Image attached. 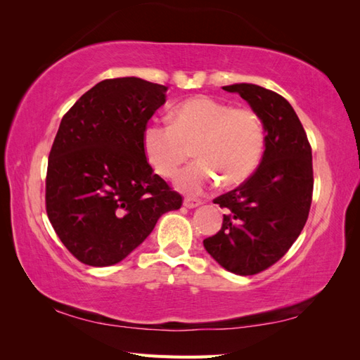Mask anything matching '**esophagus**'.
Instances as JSON below:
<instances>
[{
	"mask_svg": "<svg viewBox=\"0 0 360 360\" xmlns=\"http://www.w3.org/2000/svg\"><path fill=\"white\" fill-rule=\"evenodd\" d=\"M184 205L188 209H195V207H198V205H201V200H196V198H192V196H186Z\"/></svg>",
	"mask_w": 360,
	"mask_h": 360,
	"instance_id": "1",
	"label": "esophagus"
}]
</instances>
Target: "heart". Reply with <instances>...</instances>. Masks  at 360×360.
<instances>
[{
	"instance_id": "obj_1",
	"label": "heart",
	"mask_w": 360,
	"mask_h": 360,
	"mask_svg": "<svg viewBox=\"0 0 360 360\" xmlns=\"http://www.w3.org/2000/svg\"><path fill=\"white\" fill-rule=\"evenodd\" d=\"M266 134L258 114L209 96H196L176 105L170 124H150L142 145L148 164L172 179L192 156L196 164L179 174L176 184L188 195H200L221 179L226 187L240 186L257 170Z\"/></svg>"
}]
</instances>
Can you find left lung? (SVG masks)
<instances>
[{
  "label": "left lung",
  "mask_w": 360,
  "mask_h": 360,
  "mask_svg": "<svg viewBox=\"0 0 360 360\" xmlns=\"http://www.w3.org/2000/svg\"><path fill=\"white\" fill-rule=\"evenodd\" d=\"M223 89L240 94L258 114L266 148L250 178L213 200L227 213L204 248L224 269L255 275L277 263L307 224L314 187L311 143L285 97L252 83Z\"/></svg>",
  "instance_id": "obj_1"
}]
</instances>
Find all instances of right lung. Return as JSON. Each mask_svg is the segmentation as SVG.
Here are the masks:
<instances>
[{"label":"right lung","mask_w":360,"mask_h":360,"mask_svg":"<svg viewBox=\"0 0 360 360\" xmlns=\"http://www.w3.org/2000/svg\"><path fill=\"white\" fill-rule=\"evenodd\" d=\"M167 86L106 79L68 111L46 173V212L65 248L89 266L122 262L182 196L153 173L142 137Z\"/></svg>","instance_id":"1"}]
</instances>
